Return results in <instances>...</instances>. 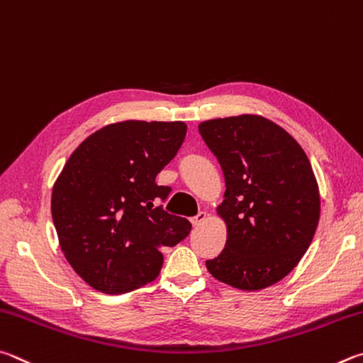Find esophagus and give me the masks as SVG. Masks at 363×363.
<instances>
[{
    "label": "esophagus",
    "mask_w": 363,
    "mask_h": 363,
    "mask_svg": "<svg viewBox=\"0 0 363 363\" xmlns=\"http://www.w3.org/2000/svg\"><path fill=\"white\" fill-rule=\"evenodd\" d=\"M206 220H207V213H206V212H199L198 215H196V217L191 218V223H193L194 226H199V225L204 223Z\"/></svg>",
    "instance_id": "obj_1"
}]
</instances>
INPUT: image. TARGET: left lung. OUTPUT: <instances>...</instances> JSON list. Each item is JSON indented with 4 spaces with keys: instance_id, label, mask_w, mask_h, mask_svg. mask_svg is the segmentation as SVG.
I'll return each instance as SVG.
<instances>
[{
    "instance_id": "left-lung-1",
    "label": "left lung",
    "mask_w": 363,
    "mask_h": 363,
    "mask_svg": "<svg viewBox=\"0 0 363 363\" xmlns=\"http://www.w3.org/2000/svg\"><path fill=\"white\" fill-rule=\"evenodd\" d=\"M225 175L218 215L228 239L206 266L220 282L262 290L284 279L313 242L320 196L306 152L281 125L257 114L199 124Z\"/></svg>"
}]
</instances>
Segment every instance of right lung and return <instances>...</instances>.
Listing matches in <instances>:
<instances>
[{
  "instance_id": "right-lung-1",
  "label": "right lung",
  "mask_w": 363,
  "mask_h": 363,
  "mask_svg": "<svg viewBox=\"0 0 363 363\" xmlns=\"http://www.w3.org/2000/svg\"><path fill=\"white\" fill-rule=\"evenodd\" d=\"M185 135L182 121H124L94 132L69 156L50 211L63 255L92 289L121 295L155 281L162 247L191 231L186 218L155 206L172 191L156 175Z\"/></svg>"
}]
</instances>
